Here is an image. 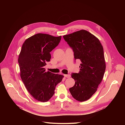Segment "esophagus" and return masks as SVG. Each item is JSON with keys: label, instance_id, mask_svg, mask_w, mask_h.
Masks as SVG:
<instances>
[{"label": "esophagus", "instance_id": "1", "mask_svg": "<svg viewBox=\"0 0 125 125\" xmlns=\"http://www.w3.org/2000/svg\"><path fill=\"white\" fill-rule=\"evenodd\" d=\"M64 77H65L67 78H70V77H71V75H69V74H68V75L64 74Z\"/></svg>", "mask_w": 125, "mask_h": 125}]
</instances>
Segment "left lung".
<instances>
[{
  "label": "left lung",
  "mask_w": 125,
  "mask_h": 125,
  "mask_svg": "<svg viewBox=\"0 0 125 125\" xmlns=\"http://www.w3.org/2000/svg\"><path fill=\"white\" fill-rule=\"evenodd\" d=\"M73 49L75 60L81 61L79 73H72L74 85L69 88L72 96L81 102L90 99L96 92L106 69L103 48L99 40L89 31L82 30L64 35Z\"/></svg>",
  "instance_id": "8db88e82"
}]
</instances>
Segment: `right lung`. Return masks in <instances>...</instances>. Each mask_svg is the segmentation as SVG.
I'll return each instance as SVG.
<instances>
[{
	"label": "right lung",
	"instance_id": "right-lung-1",
	"mask_svg": "<svg viewBox=\"0 0 125 125\" xmlns=\"http://www.w3.org/2000/svg\"><path fill=\"white\" fill-rule=\"evenodd\" d=\"M61 39V36L40 33L27 39L23 44L18 58L20 76L28 92L39 101H48L64 77L45 72L44 68L51 59L50 52L58 45Z\"/></svg>",
	"mask_w": 125,
	"mask_h": 125
}]
</instances>
